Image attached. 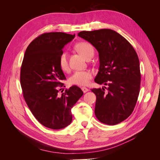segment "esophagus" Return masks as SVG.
<instances>
[{"label": "esophagus", "mask_w": 160, "mask_h": 160, "mask_svg": "<svg viewBox=\"0 0 160 160\" xmlns=\"http://www.w3.org/2000/svg\"><path fill=\"white\" fill-rule=\"evenodd\" d=\"M81 89H82V91H83V93H86V92H88L89 91V89L88 88H85V87H83V88H82Z\"/></svg>", "instance_id": "esophagus-1"}]
</instances>
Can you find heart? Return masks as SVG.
Listing matches in <instances>:
<instances>
[{
	"label": "heart",
	"instance_id": "1",
	"mask_svg": "<svg viewBox=\"0 0 160 160\" xmlns=\"http://www.w3.org/2000/svg\"><path fill=\"white\" fill-rule=\"evenodd\" d=\"M76 49L83 55L85 59L91 55H93L94 49L90 43L88 42H81L75 46ZM60 68L64 71H68V55L66 52H62L59 59ZM92 78V72L89 71H77L73 72L69 78V83L72 85H87Z\"/></svg>",
	"mask_w": 160,
	"mask_h": 160
}]
</instances>
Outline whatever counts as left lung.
Wrapping results in <instances>:
<instances>
[{
	"mask_svg": "<svg viewBox=\"0 0 160 160\" xmlns=\"http://www.w3.org/2000/svg\"><path fill=\"white\" fill-rule=\"evenodd\" d=\"M78 36L98 50L99 68L95 82L107 86L91 89L96 95V118L107 125L119 123L132 113L139 93L137 53L128 41L111 29L81 31Z\"/></svg>",
	"mask_w": 160,
	"mask_h": 160,
	"instance_id": "1",
	"label": "left lung"
}]
</instances>
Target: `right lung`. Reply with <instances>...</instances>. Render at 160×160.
Masks as SVG:
<instances>
[{"label": "right lung", "mask_w": 160, "mask_h": 160, "mask_svg": "<svg viewBox=\"0 0 160 160\" xmlns=\"http://www.w3.org/2000/svg\"><path fill=\"white\" fill-rule=\"evenodd\" d=\"M75 37L61 32L42 34L27 48L21 69L23 97L40 123L52 129L65 128L72 122L71 109L83 95L72 86L59 95L61 81L66 78L59 64L62 49Z\"/></svg>", "instance_id": "obj_1"}]
</instances>
